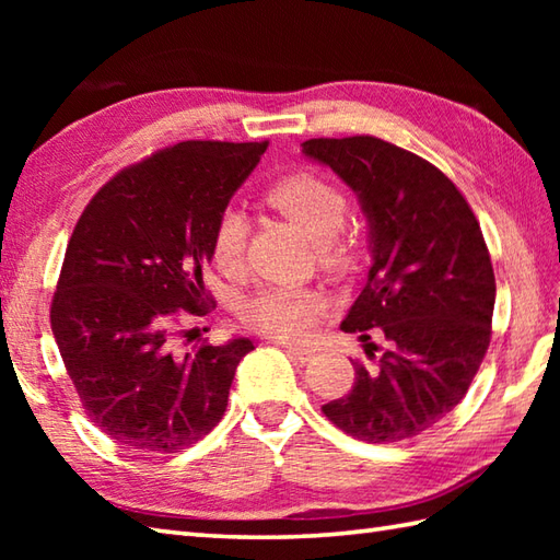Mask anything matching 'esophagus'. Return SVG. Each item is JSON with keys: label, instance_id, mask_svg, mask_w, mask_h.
Wrapping results in <instances>:
<instances>
[{"label": "esophagus", "instance_id": "obj_1", "mask_svg": "<svg viewBox=\"0 0 560 560\" xmlns=\"http://www.w3.org/2000/svg\"><path fill=\"white\" fill-rule=\"evenodd\" d=\"M287 351L293 355V359H299L301 363L313 361L317 355L315 347H301V343H287Z\"/></svg>", "mask_w": 560, "mask_h": 560}]
</instances>
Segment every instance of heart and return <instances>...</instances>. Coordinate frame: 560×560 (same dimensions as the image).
<instances>
[{
  "label": "heart",
  "mask_w": 560,
  "mask_h": 560,
  "mask_svg": "<svg viewBox=\"0 0 560 560\" xmlns=\"http://www.w3.org/2000/svg\"><path fill=\"white\" fill-rule=\"evenodd\" d=\"M267 205L287 217L293 225L317 243L319 257L327 265H343L349 259V245L337 233L347 217V197L341 189L315 173H293L267 189ZM247 221L243 211L223 209L213 225L211 255L219 269L235 271L245 253ZM323 307V295L315 289L269 287L245 303L243 319L269 337H303L313 327Z\"/></svg>",
  "instance_id": "b5f03b06"
}]
</instances>
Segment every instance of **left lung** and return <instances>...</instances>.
<instances>
[{"instance_id": "1", "label": "left lung", "mask_w": 560, "mask_h": 560, "mask_svg": "<svg viewBox=\"0 0 560 560\" xmlns=\"http://www.w3.org/2000/svg\"><path fill=\"white\" fill-rule=\"evenodd\" d=\"M303 156L359 197L373 265L343 331L380 329L375 368L355 363L327 419L365 443L421 435L457 407L489 349L495 277L479 221L435 165L377 137L307 139Z\"/></svg>"}]
</instances>
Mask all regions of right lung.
<instances>
[{
  "label": "right lung",
  "instance_id": "1",
  "mask_svg": "<svg viewBox=\"0 0 560 560\" xmlns=\"http://www.w3.org/2000/svg\"><path fill=\"white\" fill-rule=\"evenodd\" d=\"M265 151L180 141L117 173L83 209L50 325L86 416L115 443L180 452L221 421L253 341L180 353L173 327L180 311L207 315L213 225Z\"/></svg>",
  "mask_w": 560,
  "mask_h": 560
}]
</instances>
